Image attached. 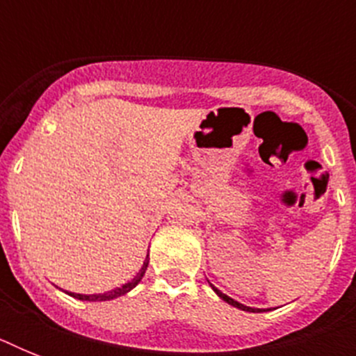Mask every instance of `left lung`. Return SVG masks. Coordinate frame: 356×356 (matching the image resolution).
Listing matches in <instances>:
<instances>
[{
	"instance_id": "left-lung-1",
	"label": "left lung",
	"mask_w": 356,
	"mask_h": 356,
	"mask_svg": "<svg viewBox=\"0 0 356 356\" xmlns=\"http://www.w3.org/2000/svg\"><path fill=\"white\" fill-rule=\"evenodd\" d=\"M211 286H212V284H211ZM212 290H214V292H216L218 296H220V298H222L223 301H225V303L233 305V307H236V309H240V310H248V312H257V310H259V312H260V309H251V307H245V305L238 303V301H234L233 298H229V296H225V293H223V292H220V290H218L216 286H212Z\"/></svg>"
}]
</instances>
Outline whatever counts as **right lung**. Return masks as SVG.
I'll return each instance as SVG.
<instances>
[{
    "instance_id": "1",
    "label": "right lung",
    "mask_w": 356,
    "mask_h": 356,
    "mask_svg": "<svg viewBox=\"0 0 356 356\" xmlns=\"http://www.w3.org/2000/svg\"><path fill=\"white\" fill-rule=\"evenodd\" d=\"M147 264H149V254H147V259L144 260V264H142V268H140V271L134 275L133 281L125 282V284H122L120 288H114V290H111V292H105V293H92V296H85V293H74L70 292V296L75 299H81V301H108V299H114V298H120V296H123V293L131 292L136 284H138L140 281H142V277H144L145 270H147Z\"/></svg>"
}]
</instances>
